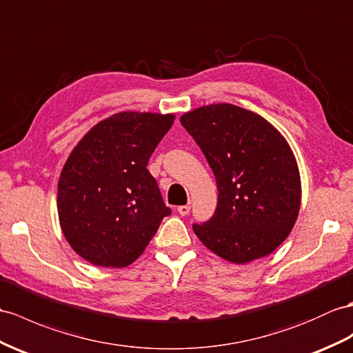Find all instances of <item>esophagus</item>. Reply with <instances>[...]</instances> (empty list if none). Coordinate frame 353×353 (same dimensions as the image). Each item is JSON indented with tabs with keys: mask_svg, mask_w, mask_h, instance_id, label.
Segmentation results:
<instances>
[{
	"mask_svg": "<svg viewBox=\"0 0 353 353\" xmlns=\"http://www.w3.org/2000/svg\"><path fill=\"white\" fill-rule=\"evenodd\" d=\"M179 214H181V216H187L188 212H190V205H181V206H178V210H176Z\"/></svg>",
	"mask_w": 353,
	"mask_h": 353,
	"instance_id": "obj_1",
	"label": "esophagus"
}]
</instances>
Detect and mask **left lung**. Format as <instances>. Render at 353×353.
I'll use <instances>...</instances> for the list:
<instances>
[{
	"mask_svg": "<svg viewBox=\"0 0 353 353\" xmlns=\"http://www.w3.org/2000/svg\"><path fill=\"white\" fill-rule=\"evenodd\" d=\"M216 176L214 216L193 225L202 244L221 259L244 265L271 254L298 219L301 178L294 151L276 127L230 103L181 115Z\"/></svg>",
	"mask_w": 353,
	"mask_h": 353,
	"instance_id": "8db88e82",
	"label": "left lung"
}]
</instances>
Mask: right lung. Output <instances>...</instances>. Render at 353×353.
<instances>
[{"mask_svg":"<svg viewBox=\"0 0 353 353\" xmlns=\"http://www.w3.org/2000/svg\"><path fill=\"white\" fill-rule=\"evenodd\" d=\"M174 114L119 112L77 142L58 181L59 226L82 259L123 268L139 257L170 208L147 169Z\"/></svg>","mask_w":353,"mask_h":353,"instance_id":"obj_1","label":"right lung"}]
</instances>
